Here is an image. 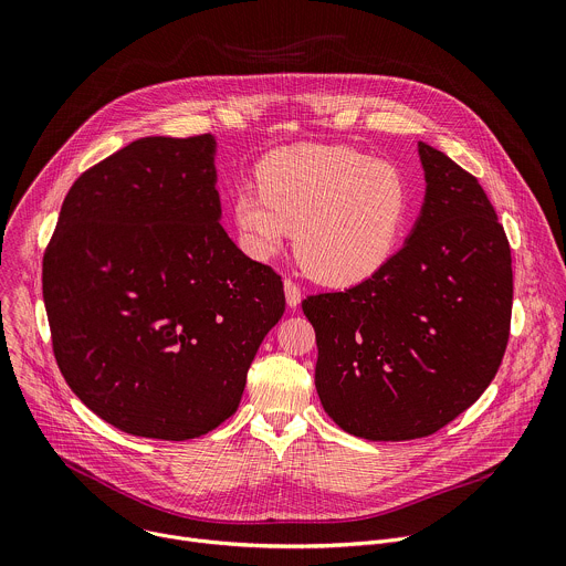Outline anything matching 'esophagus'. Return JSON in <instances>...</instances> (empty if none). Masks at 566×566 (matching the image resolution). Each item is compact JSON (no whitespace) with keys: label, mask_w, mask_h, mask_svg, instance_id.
Segmentation results:
<instances>
[{"label":"esophagus","mask_w":566,"mask_h":566,"mask_svg":"<svg viewBox=\"0 0 566 566\" xmlns=\"http://www.w3.org/2000/svg\"><path fill=\"white\" fill-rule=\"evenodd\" d=\"M284 295H286L289 308H297V306H300V302H302V291H300L291 280H284Z\"/></svg>","instance_id":"1"}]
</instances>
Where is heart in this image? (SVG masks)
Instances as JSON below:
<instances>
[{
  "mask_svg": "<svg viewBox=\"0 0 566 566\" xmlns=\"http://www.w3.org/2000/svg\"><path fill=\"white\" fill-rule=\"evenodd\" d=\"M260 188L232 195V221L244 251L269 260L293 234L302 271L325 286H354L396 253L408 219L400 172L343 145H297L271 154Z\"/></svg>",
  "mask_w": 566,
  "mask_h": 566,
  "instance_id": "b5f03b06",
  "label": "heart"
}]
</instances>
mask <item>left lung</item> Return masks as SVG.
I'll return each instance as SVG.
<instances>
[{"mask_svg": "<svg viewBox=\"0 0 566 566\" xmlns=\"http://www.w3.org/2000/svg\"><path fill=\"white\" fill-rule=\"evenodd\" d=\"M421 212L406 244L369 280L308 295L315 389L349 434H434L483 394L509 343L513 271L497 214L476 179L428 143Z\"/></svg>", "mask_w": 566, "mask_h": 566, "instance_id": "1", "label": "left lung"}]
</instances>
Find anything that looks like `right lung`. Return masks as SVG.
I'll return each instance as SVG.
<instances>
[{
  "label": "right lung",
  "instance_id": "right-lung-1",
  "mask_svg": "<svg viewBox=\"0 0 566 566\" xmlns=\"http://www.w3.org/2000/svg\"><path fill=\"white\" fill-rule=\"evenodd\" d=\"M214 136H147L80 177L44 253L57 367L120 432L186 441L239 408L282 280L221 228Z\"/></svg>",
  "mask_w": 566,
  "mask_h": 566
}]
</instances>
